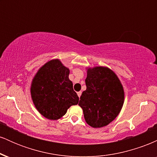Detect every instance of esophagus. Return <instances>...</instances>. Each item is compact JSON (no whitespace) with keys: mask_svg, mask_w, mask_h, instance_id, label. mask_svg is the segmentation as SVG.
<instances>
[{"mask_svg":"<svg viewBox=\"0 0 157 157\" xmlns=\"http://www.w3.org/2000/svg\"><path fill=\"white\" fill-rule=\"evenodd\" d=\"M81 94H82V92H81V91H78V92H77V95H78L79 97H80Z\"/></svg>","mask_w":157,"mask_h":157,"instance_id":"34e87169","label":"esophagus"}]
</instances>
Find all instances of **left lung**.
I'll return each instance as SVG.
<instances>
[{"label": "left lung", "instance_id": "left-lung-1", "mask_svg": "<svg viewBox=\"0 0 157 157\" xmlns=\"http://www.w3.org/2000/svg\"><path fill=\"white\" fill-rule=\"evenodd\" d=\"M86 90L82 93L78 105L84 118L91 127L102 128L114 120L124 103L121 82L112 70L97 66L87 68Z\"/></svg>", "mask_w": 157, "mask_h": 157}]
</instances>
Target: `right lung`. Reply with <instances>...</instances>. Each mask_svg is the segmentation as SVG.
<instances>
[{
    "label": "right lung",
    "mask_w": 157,
    "mask_h": 157,
    "mask_svg": "<svg viewBox=\"0 0 157 157\" xmlns=\"http://www.w3.org/2000/svg\"><path fill=\"white\" fill-rule=\"evenodd\" d=\"M68 75L69 69L55 59L44 64L32 80V101L40 113L48 120H58L70 106L78 103L79 97Z\"/></svg>",
    "instance_id": "1"
}]
</instances>
